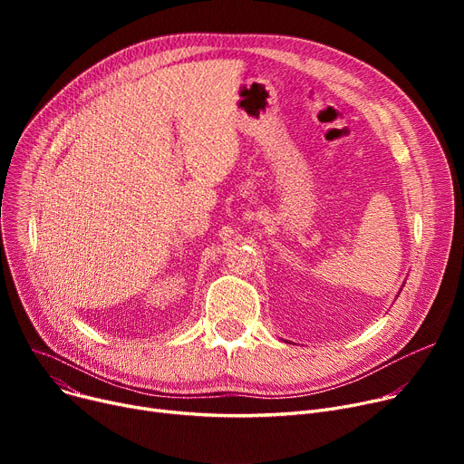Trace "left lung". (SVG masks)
<instances>
[{
  "label": "left lung",
  "instance_id": "8db88e82",
  "mask_svg": "<svg viewBox=\"0 0 464 464\" xmlns=\"http://www.w3.org/2000/svg\"><path fill=\"white\" fill-rule=\"evenodd\" d=\"M397 297H399V295H397Z\"/></svg>",
  "mask_w": 464,
  "mask_h": 464
}]
</instances>
